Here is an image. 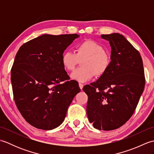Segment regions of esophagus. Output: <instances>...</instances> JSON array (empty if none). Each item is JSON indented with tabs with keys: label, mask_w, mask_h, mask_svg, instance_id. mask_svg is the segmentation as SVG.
<instances>
[{
	"label": "esophagus",
	"mask_w": 154,
	"mask_h": 154,
	"mask_svg": "<svg viewBox=\"0 0 154 154\" xmlns=\"http://www.w3.org/2000/svg\"><path fill=\"white\" fill-rule=\"evenodd\" d=\"M79 87H80V89H81V90H82L83 88V85L81 84V83H79Z\"/></svg>",
	"instance_id": "34e87169"
}]
</instances>
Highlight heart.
I'll return each mask as SVG.
<instances>
[{"label": "heart", "mask_w": 154, "mask_h": 154, "mask_svg": "<svg viewBox=\"0 0 154 154\" xmlns=\"http://www.w3.org/2000/svg\"><path fill=\"white\" fill-rule=\"evenodd\" d=\"M79 61L82 67L78 68L71 73L72 79L79 82H86L95 75L100 77L106 73L110 64V55L97 42L85 40L78 44L74 53L65 51L61 55V63L67 71L75 69Z\"/></svg>", "instance_id": "1"}]
</instances>
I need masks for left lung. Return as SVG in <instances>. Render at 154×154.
Wrapping results in <instances>:
<instances>
[{"label": "left lung", "mask_w": 154, "mask_h": 154, "mask_svg": "<svg viewBox=\"0 0 154 154\" xmlns=\"http://www.w3.org/2000/svg\"><path fill=\"white\" fill-rule=\"evenodd\" d=\"M111 47L110 64L96 82L83 90L88 96L87 114L98 130L122 126L134 112L144 89L145 76L139 51L119 33L103 34Z\"/></svg>", "instance_id": "8db88e82"}]
</instances>
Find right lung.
<instances>
[{"mask_svg": "<svg viewBox=\"0 0 154 154\" xmlns=\"http://www.w3.org/2000/svg\"><path fill=\"white\" fill-rule=\"evenodd\" d=\"M77 34H44L20 48L11 69L16 105L29 124L50 130L63 122L79 85L70 78L61 55Z\"/></svg>", "mask_w": 154, "mask_h": 154, "instance_id": "right-lung-1", "label": "right lung"}]
</instances>
